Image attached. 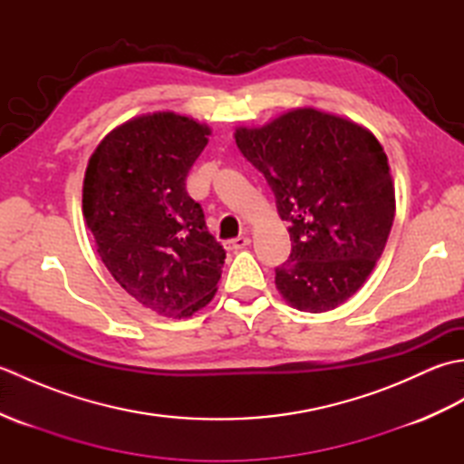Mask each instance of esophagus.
Masks as SVG:
<instances>
[{"label": "esophagus", "mask_w": 464, "mask_h": 464, "mask_svg": "<svg viewBox=\"0 0 464 464\" xmlns=\"http://www.w3.org/2000/svg\"><path fill=\"white\" fill-rule=\"evenodd\" d=\"M249 243H251V239H249V237H245V235H243V237H237V239H229V241H227V243H225V247L229 249V251H239V249H245V247H247Z\"/></svg>", "instance_id": "34e87169"}]
</instances>
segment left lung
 <instances>
[{
  "label": "left lung",
  "instance_id": "obj_1",
  "mask_svg": "<svg viewBox=\"0 0 464 464\" xmlns=\"http://www.w3.org/2000/svg\"><path fill=\"white\" fill-rule=\"evenodd\" d=\"M235 143L263 173L289 225L291 255L275 285L291 307L324 313L367 281L395 219V187L382 145L344 117L299 107Z\"/></svg>",
  "mask_w": 464,
  "mask_h": 464
}]
</instances>
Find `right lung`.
I'll list each match as a JSON object with an SVG mask.
<instances>
[{
  "instance_id": "add662e5",
  "label": "right lung",
  "mask_w": 464,
  "mask_h": 464,
  "mask_svg": "<svg viewBox=\"0 0 464 464\" xmlns=\"http://www.w3.org/2000/svg\"><path fill=\"white\" fill-rule=\"evenodd\" d=\"M207 125L157 111L103 137L83 179V217L113 279L161 317H191L213 299L225 249L185 189Z\"/></svg>"
}]
</instances>
